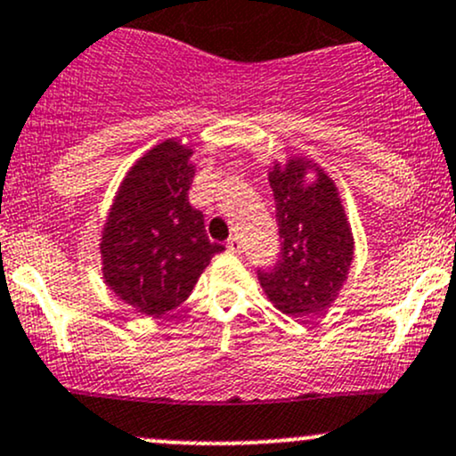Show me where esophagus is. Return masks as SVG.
I'll return each instance as SVG.
<instances>
[{
  "instance_id": "34e87169",
  "label": "esophagus",
  "mask_w": 456,
  "mask_h": 456,
  "mask_svg": "<svg viewBox=\"0 0 456 456\" xmlns=\"http://www.w3.org/2000/svg\"><path fill=\"white\" fill-rule=\"evenodd\" d=\"M227 251L240 253L242 251V240H240V238H236V236L229 238V240H227Z\"/></svg>"
}]
</instances>
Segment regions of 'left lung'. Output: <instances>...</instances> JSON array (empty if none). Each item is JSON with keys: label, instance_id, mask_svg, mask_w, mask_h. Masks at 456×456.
Here are the masks:
<instances>
[{"label": "left lung", "instance_id": "1", "mask_svg": "<svg viewBox=\"0 0 456 456\" xmlns=\"http://www.w3.org/2000/svg\"><path fill=\"white\" fill-rule=\"evenodd\" d=\"M308 164L290 159L268 175L275 196L280 257L257 268L277 310L290 316L323 314L337 299L354 257V240L337 188L319 170L305 183Z\"/></svg>", "mask_w": 456, "mask_h": 456}]
</instances>
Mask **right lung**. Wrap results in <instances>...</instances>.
Instances as JSON below:
<instances>
[{
  "label": "right lung",
  "mask_w": 456,
  "mask_h": 456,
  "mask_svg": "<svg viewBox=\"0 0 456 456\" xmlns=\"http://www.w3.org/2000/svg\"><path fill=\"white\" fill-rule=\"evenodd\" d=\"M190 148L164 142L124 179L102 233L104 280L143 314H164L188 299L223 244L205 233L190 205Z\"/></svg>",
  "instance_id": "right-lung-1"
}]
</instances>
